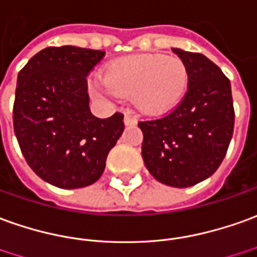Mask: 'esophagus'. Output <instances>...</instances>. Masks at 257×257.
I'll return each instance as SVG.
<instances>
[{
  "label": "esophagus",
  "mask_w": 257,
  "mask_h": 257,
  "mask_svg": "<svg viewBox=\"0 0 257 257\" xmlns=\"http://www.w3.org/2000/svg\"><path fill=\"white\" fill-rule=\"evenodd\" d=\"M137 123V120H136V117L133 116V114H130V113H125L124 114V124L125 125H133Z\"/></svg>",
  "instance_id": "esophagus-1"
}]
</instances>
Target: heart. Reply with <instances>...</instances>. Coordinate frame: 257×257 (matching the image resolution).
Masks as SVG:
<instances>
[{"label":"heart","mask_w":257,"mask_h":257,"mask_svg":"<svg viewBox=\"0 0 257 257\" xmlns=\"http://www.w3.org/2000/svg\"><path fill=\"white\" fill-rule=\"evenodd\" d=\"M189 70L179 57L137 54L106 65L105 84L95 91L132 96L136 109L147 116H164L175 110L189 88Z\"/></svg>","instance_id":"obj_1"}]
</instances>
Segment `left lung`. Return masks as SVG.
I'll return each instance as SVG.
<instances>
[{
    "label": "left lung",
    "instance_id": "obj_1",
    "mask_svg": "<svg viewBox=\"0 0 257 257\" xmlns=\"http://www.w3.org/2000/svg\"><path fill=\"white\" fill-rule=\"evenodd\" d=\"M189 70L180 105L164 117L140 121L141 155L155 179L189 187L210 178L225 157L233 133L231 82L206 56L172 49Z\"/></svg>",
    "mask_w": 257,
    "mask_h": 257
}]
</instances>
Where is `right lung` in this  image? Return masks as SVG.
Instances as JSON below:
<instances>
[{
  "instance_id": "right-lung-1",
  "label": "right lung",
  "mask_w": 257,
  "mask_h": 257,
  "mask_svg": "<svg viewBox=\"0 0 257 257\" xmlns=\"http://www.w3.org/2000/svg\"><path fill=\"white\" fill-rule=\"evenodd\" d=\"M103 56L75 46L46 47L18 74V144L32 171L60 189L95 183L124 130L121 113L98 118L89 109L86 77Z\"/></svg>"
}]
</instances>
